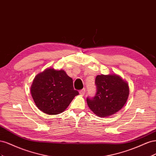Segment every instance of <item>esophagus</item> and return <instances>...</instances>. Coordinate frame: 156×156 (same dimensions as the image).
I'll list each match as a JSON object with an SVG mask.
<instances>
[{"label":"esophagus","instance_id":"obj_1","mask_svg":"<svg viewBox=\"0 0 156 156\" xmlns=\"http://www.w3.org/2000/svg\"><path fill=\"white\" fill-rule=\"evenodd\" d=\"M79 94H81V96H84V94H85V89L83 88V89L81 90H80V91H79Z\"/></svg>","mask_w":156,"mask_h":156}]
</instances>
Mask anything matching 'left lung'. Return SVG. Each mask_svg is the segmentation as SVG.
Listing matches in <instances>:
<instances>
[{
	"label": "left lung",
	"mask_w": 156,
	"mask_h": 156,
	"mask_svg": "<svg viewBox=\"0 0 156 156\" xmlns=\"http://www.w3.org/2000/svg\"><path fill=\"white\" fill-rule=\"evenodd\" d=\"M97 92L94 98H87L88 107L100 117H107L122 109L128 99L127 83L117 74L98 75L95 81Z\"/></svg>",
	"instance_id": "8db88e82"
}]
</instances>
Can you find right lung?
Returning <instances> with one entry per match:
<instances>
[{"label":"right lung","instance_id":"obj_1","mask_svg":"<svg viewBox=\"0 0 156 156\" xmlns=\"http://www.w3.org/2000/svg\"><path fill=\"white\" fill-rule=\"evenodd\" d=\"M30 92L37 107L50 115L64 112L79 94L73 88V79L65 71L53 68H46L36 75Z\"/></svg>","mask_w":156,"mask_h":156}]
</instances>
